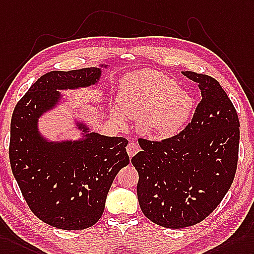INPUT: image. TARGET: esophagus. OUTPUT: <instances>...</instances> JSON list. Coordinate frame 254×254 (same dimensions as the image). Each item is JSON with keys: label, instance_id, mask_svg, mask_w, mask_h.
<instances>
[{"label": "esophagus", "instance_id": "esophagus-1", "mask_svg": "<svg viewBox=\"0 0 254 254\" xmlns=\"http://www.w3.org/2000/svg\"><path fill=\"white\" fill-rule=\"evenodd\" d=\"M126 150H127V153H128L129 157H132V156H134L135 154L139 152L140 147H139V145L137 143H135V142H129V144L127 145Z\"/></svg>", "mask_w": 254, "mask_h": 254}]
</instances>
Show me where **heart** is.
Wrapping results in <instances>:
<instances>
[{"label":"heart","instance_id":"heart-1","mask_svg":"<svg viewBox=\"0 0 254 254\" xmlns=\"http://www.w3.org/2000/svg\"><path fill=\"white\" fill-rule=\"evenodd\" d=\"M117 104L110 111L114 122L124 125L125 114L138 120L142 134L153 140H166L176 135L187 122L193 99L162 73L144 70L122 80Z\"/></svg>","mask_w":254,"mask_h":254}]
</instances>
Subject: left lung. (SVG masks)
<instances>
[{
  "label": "left lung",
  "instance_id": "1",
  "mask_svg": "<svg viewBox=\"0 0 254 254\" xmlns=\"http://www.w3.org/2000/svg\"><path fill=\"white\" fill-rule=\"evenodd\" d=\"M201 92L183 131L163 141L139 139L131 163L139 174V205L147 219L168 228L205 220L233 183L238 162L239 120L216 79L187 71Z\"/></svg>",
  "mask_w": 254,
  "mask_h": 254
}]
</instances>
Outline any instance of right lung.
<instances>
[{
	"instance_id": "right-lung-1",
	"label": "right lung",
	"mask_w": 254,
	"mask_h": 254,
	"mask_svg": "<svg viewBox=\"0 0 254 254\" xmlns=\"http://www.w3.org/2000/svg\"><path fill=\"white\" fill-rule=\"evenodd\" d=\"M107 67L100 64L44 74L17 103L11 116V171L32 212L60 230H84L101 218L113 180L129 164L128 141L91 132L79 121L75 126L82 138L49 141L40 132L39 119L59 106L60 90L98 85Z\"/></svg>"
}]
</instances>
